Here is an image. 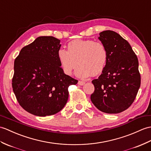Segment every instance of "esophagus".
I'll use <instances>...</instances> for the list:
<instances>
[{
    "label": "esophagus",
    "mask_w": 151,
    "mask_h": 151,
    "mask_svg": "<svg viewBox=\"0 0 151 151\" xmlns=\"http://www.w3.org/2000/svg\"><path fill=\"white\" fill-rule=\"evenodd\" d=\"M85 82H83V81H81V80H79L78 81V85H80V86H83V85H84V84H85Z\"/></svg>",
    "instance_id": "34e87169"
}]
</instances>
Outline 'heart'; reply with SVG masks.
Listing matches in <instances>:
<instances>
[{
	"label": "heart",
	"mask_w": 151,
	"mask_h": 151,
	"mask_svg": "<svg viewBox=\"0 0 151 151\" xmlns=\"http://www.w3.org/2000/svg\"><path fill=\"white\" fill-rule=\"evenodd\" d=\"M58 58L63 71L70 75L77 64L75 74L79 78L96 75L104 71L108 60L107 49L101 42L74 40L68 44V50L61 48Z\"/></svg>",
	"instance_id": "obj_1"
}]
</instances>
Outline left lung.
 Segmentation results:
<instances>
[{
    "mask_svg": "<svg viewBox=\"0 0 151 151\" xmlns=\"http://www.w3.org/2000/svg\"><path fill=\"white\" fill-rule=\"evenodd\" d=\"M99 40L108 51L106 68L92 83L94 91L91 100L98 109L117 114L131 106L141 84L138 60L131 45L118 33L107 30L100 33Z\"/></svg>",
    "mask_w": 151,
    "mask_h": 151,
    "instance_id": "1",
    "label": "left lung"
}]
</instances>
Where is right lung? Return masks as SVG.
<instances>
[{"instance_id": "add662e5", "label": "right lung", "mask_w": 151, "mask_h": 151, "mask_svg": "<svg viewBox=\"0 0 151 151\" xmlns=\"http://www.w3.org/2000/svg\"><path fill=\"white\" fill-rule=\"evenodd\" d=\"M60 42L51 36L38 37L20 50L14 62L13 91L20 106L35 116L60 111L68 100L69 86L78 82L60 67Z\"/></svg>"}]
</instances>
